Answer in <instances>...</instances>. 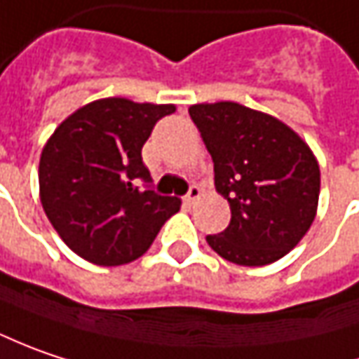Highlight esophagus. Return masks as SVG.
<instances>
[{
    "label": "esophagus",
    "mask_w": 359,
    "mask_h": 359,
    "mask_svg": "<svg viewBox=\"0 0 359 359\" xmlns=\"http://www.w3.org/2000/svg\"><path fill=\"white\" fill-rule=\"evenodd\" d=\"M200 196H202V189L198 188V186H191L188 194L184 196V204H186V206H191V204H194V202H196Z\"/></svg>",
    "instance_id": "obj_1"
}]
</instances>
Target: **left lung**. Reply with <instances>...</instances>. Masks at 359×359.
Returning a JSON list of instances; mask_svg holds the SVG:
<instances>
[{"instance_id": "8db88e82", "label": "left lung", "mask_w": 359, "mask_h": 359, "mask_svg": "<svg viewBox=\"0 0 359 359\" xmlns=\"http://www.w3.org/2000/svg\"><path fill=\"white\" fill-rule=\"evenodd\" d=\"M189 117L214 161V184L230 204V224L206 236L222 259L264 266L307 234L319 202V163L283 121L238 102H202Z\"/></svg>"}]
</instances>
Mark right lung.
Masks as SVG:
<instances>
[{
	"label": "right lung",
	"mask_w": 359,
	"mask_h": 359,
	"mask_svg": "<svg viewBox=\"0 0 359 359\" xmlns=\"http://www.w3.org/2000/svg\"><path fill=\"white\" fill-rule=\"evenodd\" d=\"M173 104L93 100L56 127L40 157V200L70 250L99 266L147 252L182 200L159 196L141 149ZM145 189L137 187L138 180Z\"/></svg>",
	"instance_id": "right-lung-1"
}]
</instances>
